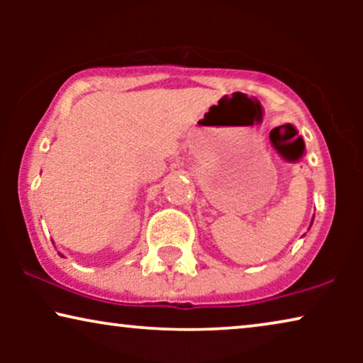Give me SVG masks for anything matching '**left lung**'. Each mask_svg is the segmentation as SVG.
<instances>
[{
  "label": "left lung",
  "instance_id": "8db88e82",
  "mask_svg": "<svg viewBox=\"0 0 363 363\" xmlns=\"http://www.w3.org/2000/svg\"><path fill=\"white\" fill-rule=\"evenodd\" d=\"M312 223H314V218H312V221H311V226H312ZM311 226H309V228H311Z\"/></svg>",
  "mask_w": 363,
  "mask_h": 363
}]
</instances>
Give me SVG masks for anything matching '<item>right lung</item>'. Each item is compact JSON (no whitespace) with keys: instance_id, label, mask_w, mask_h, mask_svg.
Returning <instances> with one entry per match:
<instances>
[{"instance_id":"right-lung-1","label":"right lung","mask_w":363,"mask_h":363,"mask_svg":"<svg viewBox=\"0 0 363 363\" xmlns=\"http://www.w3.org/2000/svg\"><path fill=\"white\" fill-rule=\"evenodd\" d=\"M59 255H61V252H59ZM61 256H62V255H61ZM62 257H64V256H62Z\"/></svg>"}]
</instances>
